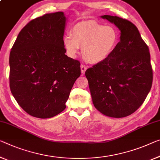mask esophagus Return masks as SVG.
Returning <instances> with one entry per match:
<instances>
[{
	"mask_svg": "<svg viewBox=\"0 0 160 160\" xmlns=\"http://www.w3.org/2000/svg\"><path fill=\"white\" fill-rule=\"evenodd\" d=\"M80 70H81V72H82V75H84L85 72V71H86V70H87L86 66H85V65H81Z\"/></svg>",
	"mask_w": 160,
	"mask_h": 160,
	"instance_id": "esophagus-1",
	"label": "esophagus"
}]
</instances>
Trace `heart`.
<instances>
[{"label": "heart", "mask_w": 160, "mask_h": 160, "mask_svg": "<svg viewBox=\"0 0 160 160\" xmlns=\"http://www.w3.org/2000/svg\"><path fill=\"white\" fill-rule=\"evenodd\" d=\"M72 36L66 35L64 47L68 54L75 57L82 49V56L88 62L98 64L108 59L119 42L116 28L95 21H82L75 25Z\"/></svg>", "instance_id": "1"}]
</instances>
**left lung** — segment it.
<instances>
[{
  "mask_svg": "<svg viewBox=\"0 0 160 160\" xmlns=\"http://www.w3.org/2000/svg\"><path fill=\"white\" fill-rule=\"evenodd\" d=\"M101 18L121 31L111 55L85 71L92 103L106 116L123 118L142 106L150 91L153 72L149 50L131 21L118 16Z\"/></svg>",
  "mask_w": 160,
  "mask_h": 160,
  "instance_id": "1",
  "label": "left lung"
}]
</instances>
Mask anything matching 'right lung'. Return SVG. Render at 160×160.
I'll use <instances>...</instances> for the list:
<instances>
[{
	"instance_id": "add662e5",
	"label": "right lung",
	"mask_w": 160,
	"mask_h": 160,
	"mask_svg": "<svg viewBox=\"0 0 160 160\" xmlns=\"http://www.w3.org/2000/svg\"><path fill=\"white\" fill-rule=\"evenodd\" d=\"M63 12L47 13L23 27L12 47L10 88L28 114L48 118L60 113L75 80L80 63L65 54Z\"/></svg>"
}]
</instances>
